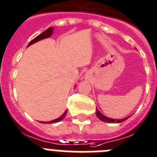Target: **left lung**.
<instances>
[{"label":"left lung","instance_id":"obj_1","mask_svg":"<svg viewBox=\"0 0 157 157\" xmlns=\"http://www.w3.org/2000/svg\"><path fill=\"white\" fill-rule=\"evenodd\" d=\"M96 114H97L98 117L101 121H105V122H108V123H113V122H116V123H120V122H122L124 121L127 120L129 117H124L123 119H117V120H115V119H112V118H109V117H105L102 113L100 112L98 109H96Z\"/></svg>","mask_w":157,"mask_h":157}]
</instances>
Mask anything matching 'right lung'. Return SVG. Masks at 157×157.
Listing matches in <instances>:
<instances>
[{
    "instance_id": "1",
    "label": "right lung",
    "mask_w": 157,
    "mask_h": 157,
    "mask_svg": "<svg viewBox=\"0 0 157 157\" xmlns=\"http://www.w3.org/2000/svg\"><path fill=\"white\" fill-rule=\"evenodd\" d=\"M52 31H53V29H52V28H49V29H48L46 31H45V32H44L43 33H41L40 35H39L38 36H36L35 39H33V40H32L30 43H29V45H28V47L30 46L31 44H34V43L37 42V41H39V40H43V39L48 38V37L51 36H52ZM67 110H66L65 112H64L63 114L61 117H59V118L55 119V120L51 121H47V122H46V121H41V123H45V124H48V123H49V124H51V123L59 122V121H60L63 120V119L65 117L66 114H67Z\"/></svg>"
}]
</instances>
